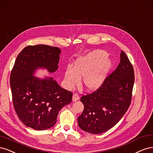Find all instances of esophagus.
Segmentation results:
<instances>
[{
    "mask_svg": "<svg viewBox=\"0 0 153 153\" xmlns=\"http://www.w3.org/2000/svg\"><path fill=\"white\" fill-rule=\"evenodd\" d=\"M79 99V96L78 95L77 93H74V94L73 95V97H72V100L74 102H76V101L78 100Z\"/></svg>",
    "mask_w": 153,
    "mask_h": 153,
    "instance_id": "34e87169",
    "label": "esophagus"
}]
</instances>
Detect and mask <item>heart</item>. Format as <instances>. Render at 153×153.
Wrapping results in <instances>:
<instances>
[{
    "label": "heart",
    "instance_id": "b5f03b06",
    "mask_svg": "<svg viewBox=\"0 0 153 153\" xmlns=\"http://www.w3.org/2000/svg\"><path fill=\"white\" fill-rule=\"evenodd\" d=\"M108 53L98 50L76 59L73 68L68 66L65 71L64 79L67 86L72 88L80 82L83 77V84L87 89L93 90L99 87L109 73L112 62Z\"/></svg>",
    "mask_w": 153,
    "mask_h": 153
}]
</instances>
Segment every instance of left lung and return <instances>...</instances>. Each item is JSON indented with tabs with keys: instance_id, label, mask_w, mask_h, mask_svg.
<instances>
[{
	"instance_id": "obj_1",
	"label": "left lung",
	"mask_w": 153,
	"mask_h": 153,
	"mask_svg": "<svg viewBox=\"0 0 153 153\" xmlns=\"http://www.w3.org/2000/svg\"><path fill=\"white\" fill-rule=\"evenodd\" d=\"M120 63L94 92L81 98L84 105L78 117L80 128L93 134L110 130L129 108L134 84V68L125 53L121 51Z\"/></svg>"
}]
</instances>
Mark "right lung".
I'll use <instances>...</instances> for the list:
<instances>
[{
  "label": "right lung",
  "mask_w": 153,
  "mask_h": 153,
  "mask_svg": "<svg viewBox=\"0 0 153 153\" xmlns=\"http://www.w3.org/2000/svg\"><path fill=\"white\" fill-rule=\"evenodd\" d=\"M60 53L57 47L28 46L19 53L14 64L10 85L14 109L23 124L34 130L53 126L59 111L72 101V93L63 89L52 77L33 76L38 68L55 72Z\"/></svg>",
  "instance_id": "right-lung-1"
}]
</instances>
